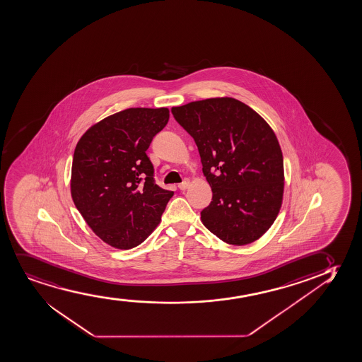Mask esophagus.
Here are the masks:
<instances>
[{
  "label": "esophagus",
  "instance_id": "obj_1",
  "mask_svg": "<svg viewBox=\"0 0 362 362\" xmlns=\"http://www.w3.org/2000/svg\"><path fill=\"white\" fill-rule=\"evenodd\" d=\"M188 186H189V181L188 180H185L183 182L179 183V188L181 191H185V189H187Z\"/></svg>",
  "mask_w": 362,
  "mask_h": 362
}]
</instances>
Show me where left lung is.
<instances>
[{
	"mask_svg": "<svg viewBox=\"0 0 362 362\" xmlns=\"http://www.w3.org/2000/svg\"><path fill=\"white\" fill-rule=\"evenodd\" d=\"M197 144L211 204L202 223L224 243L243 246L266 233L279 214L284 163L266 119L233 98H211L171 109Z\"/></svg>",
	"mask_w": 362,
	"mask_h": 362,
	"instance_id": "obj_1",
	"label": "left lung"
}]
</instances>
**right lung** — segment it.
I'll return each instance as SVG.
<instances>
[{
	"mask_svg": "<svg viewBox=\"0 0 362 362\" xmlns=\"http://www.w3.org/2000/svg\"><path fill=\"white\" fill-rule=\"evenodd\" d=\"M169 116L168 107H131L93 124L78 141L71 196L89 228L112 247L141 245L174 196L154 182L146 153Z\"/></svg>",
	"mask_w": 362,
	"mask_h": 362,
	"instance_id": "add662e5",
	"label": "right lung"
}]
</instances>
